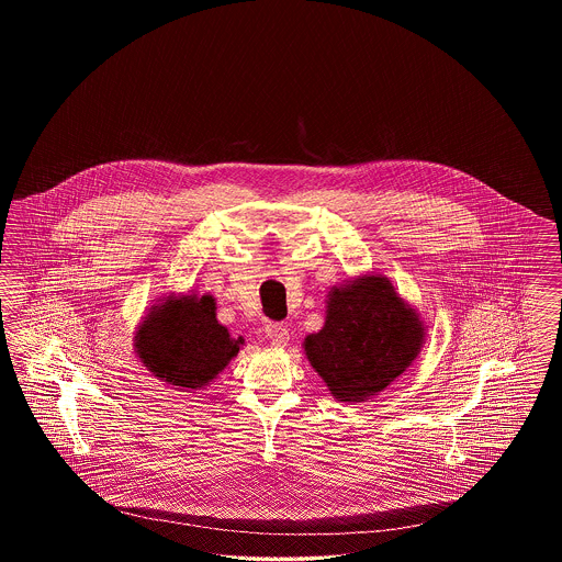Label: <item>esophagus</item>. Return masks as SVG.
<instances>
[{"label":"esophagus","instance_id":"obj_1","mask_svg":"<svg viewBox=\"0 0 562 562\" xmlns=\"http://www.w3.org/2000/svg\"><path fill=\"white\" fill-rule=\"evenodd\" d=\"M266 335H268L271 346H276V348H286L289 339H291L289 328L284 324H278V322H269L266 326Z\"/></svg>","mask_w":562,"mask_h":562}]
</instances>
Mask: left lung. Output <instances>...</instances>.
<instances>
[{"label": "left lung", "mask_w": 562, "mask_h": 562, "mask_svg": "<svg viewBox=\"0 0 562 562\" xmlns=\"http://www.w3.org/2000/svg\"><path fill=\"white\" fill-rule=\"evenodd\" d=\"M424 344L422 314L369 271L328 291L324 326L303 339V351L333 398L364 402L390 387Z\"/></svg>", "instance_id": "8db88e82"}]
</instances>
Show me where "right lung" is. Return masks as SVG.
<instances>
[{
  "label": "right lung",
  "instance_id": "obj_1",
  "mask_svg": "<svg viewBox=\"0 0 562 562\" xmlns=\"http://www.w3.org/2000/svg\"><path fill=\"white\" fill-rule=\"evenodd\" d=\"M241 346L244 339L232 337L216 321L213 294H168L145 312L134 333L140 364L183 392L211 385Z\"/></svg>",
  "mask_w": 562,
  "mask_h": 562
}]
</instances>
